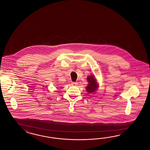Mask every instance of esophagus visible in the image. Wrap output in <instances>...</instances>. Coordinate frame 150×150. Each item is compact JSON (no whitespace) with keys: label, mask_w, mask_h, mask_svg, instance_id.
Masks as SVG:
<instances>
[{"label":"esophagus","mask_w":150,"mask_h":150,"mask_svg":"<svg viewBox=\"0 0 150 150\" xmlns=\"http://www.w3.org/2000/svg\"><path fill=\"white\" fill-rule=\"evenodd\" d=\"M77 84H78V83H76V82H73V83H72V85L73 86H76Z\"/></svg>","instance_id":"34e87169"}]
</instances>
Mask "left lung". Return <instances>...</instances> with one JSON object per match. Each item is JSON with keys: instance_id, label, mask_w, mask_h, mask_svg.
Listing matches in <instances>:
<instances>
[{"instance_id": "left-lung-1", "label": "left lung", "mask_w": 150, "mask_h": 150, "mask_svg": "<svg viewBox=\"0 0 150 150\" xmlns=\"http://www.w3.org/2000/svg\"><path fill=\"white\" fill-rule=\"evenodd\" d=\"M87 80L89 83L88 84V86L86 87V90L89 93L95 92L96 88H97V84L96 83V80L94 77L90 76L87 77Z\"/></svg>"}]
</instances>
